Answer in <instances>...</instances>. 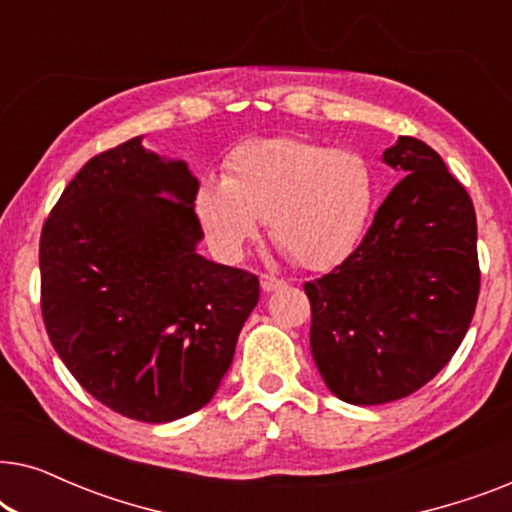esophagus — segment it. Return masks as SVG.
Segmentation results:
<instances>
[{"mask_svg": "<svg viewBox=\"0 0 512 512\" xmlns=\"http://www.w3.org/2000/svg\"><path fill=\"white\" fill-rule=\"evenodd\" d=\"M282 286H286L284 279H279V277H275V275H261V289H263L265 293H272V291L282 289Z\"/></svg>", "mask_w": 512, "mask_h": 512, "instance_id": "esophagus-1", "label": "esophagus"}]
</instances>
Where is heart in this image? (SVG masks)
Wrapping results in <instances>:
<instances>
[{"instance_id":"b5f03b06","label":"heart","mask_w":512,"mask_h":512,"mask_svg":"<svg viewBox=\"0 0 512 512\" xmlns=\"http://www.w3.org/2000/svg\"><path fill=\"white\" fill-rule=\"evenodd\" d=\"M375 198L377 177L363 153L265 137L235 146L223 177L200 181L195 212L221 258H240L268 219L272 240L293 261L324 270L361 242Z\"/></svg>"}]
</instances>
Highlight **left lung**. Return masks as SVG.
<instances>
[{
  "label": "left lung",
  "instance_id": "8db88e82",
  "mask_svg": "<svg viewBox=\"0 0 512 512\" xmlns=\"http://www.w3.org/2000/svg\"><path fill=\"white\" fill-rule=\"evenodd\" d=\"M403 174L363 242L305 284L310 347L326 387L352 405L410 396L447 366L480 293L471 195L415 137L382 156Z\"/></svg>",
  "mask_w": 512,
  "mask_h": 512
}]
</instances>
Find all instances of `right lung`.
Wrapping results in <instances>:
<instances>
[{
  "label": "right lung",
  "instance_id": "right-lung-1",
  "mask_svg": "<svg viewBox=\"0 0 512 512\" xmlns=\"http://www.w3.org/2000/svg\"><path fill=\"white\" fill-rule=\"evenodd\" d=\"M198 186L135 137L90 158L41 230L48 338L90 396L137 422L212 401L261 296L256 275L198 254Z\"/></svg>",
  "mask_w": 512,
  "mask_h": 512
}]
</instances>
